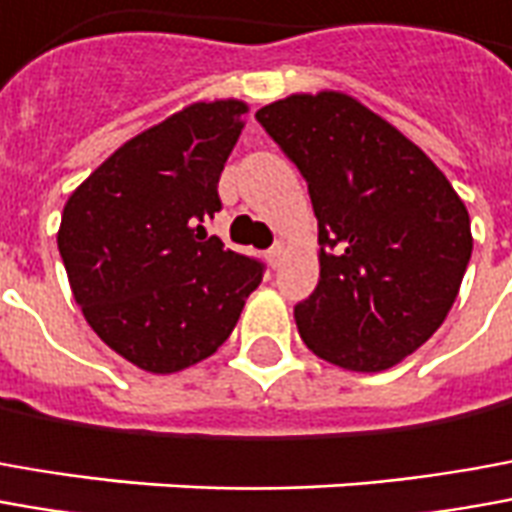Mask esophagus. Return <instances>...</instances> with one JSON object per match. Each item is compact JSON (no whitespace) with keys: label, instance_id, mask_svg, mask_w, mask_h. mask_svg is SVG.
Returning a JSON list of instances; mask_svg holds the SVG:
<instances>
[{"label":"esophagus","instance_id":"1","mask_svg":"<svg viewBox=\"0 0 512 512\" xmlns=\"http://www.w3.org/2000/svg\"><path fill=\"white\" fill-rule=\"evenodd\" d=\"M284 253H287L284 242H276L273 248L267 250V262L273 264V267H278V264H281V259H284Z\"/></svg>","mask_w":512,"mask_h":512}]
</instances>
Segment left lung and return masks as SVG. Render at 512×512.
I'll use <instances>...</instances> for the list:
<instances>
[{
	"instance_id": "obj_1",
	"label": "left lung",
	"mask_w": 512,
	"mask_h": 512,
	"mask_svg": "<svg viewBox=\"0 0 512 512\" xmlns=\"http://www.w3.org/2000/svg\"><path fill=\"white\" fill-rule=\"evenodd\" d=\"M256 119L301 169L320 278L295 306L301 340L331 365L393 368L440 329L471 259V220L426 153L340 91L292 94Z\"/></svg>"
}]
</instances>
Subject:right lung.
I'll return each instance as SVG.
<instances>
[{
    "mask_svg": "<svg viewBox=\"0 0 512 512\" xmlns=\"http://www.w3.org/2000/svg\"><path fill=\"white\" fill-rule=\"evenodd\" d=\"M239 100L195 102L125 142L66 200L58 250L88 326L119 357L175 373L234 331L264 264L203 222L242 133Z\"/></svg>",
    "mask_w": 512,
    "mask_h": 512,
    "instance_id": "obj_1",
    "label": "right lung"
}]
</instances>
